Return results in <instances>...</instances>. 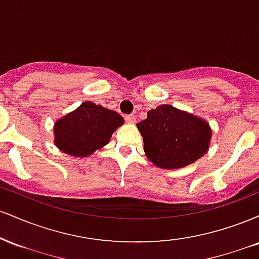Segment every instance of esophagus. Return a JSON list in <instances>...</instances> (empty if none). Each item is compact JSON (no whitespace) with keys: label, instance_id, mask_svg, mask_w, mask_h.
Masks as SVG:
<instances>
[{"label":"esophagus","instance_id":"34e87169","mask_svg":"<svg viewBox=\"0 0 259 259\" xmlns=\"http://www.w3.org/2000/svg\"><path fill=\"white\" fill-rule=\"evenodd\" d=\"M125 120L127 121V123H130V124H135L136 123V117H135V115H133V114L126 115Z\"/></svg>","mask_w":259,"mask_h":259}]
</instances>
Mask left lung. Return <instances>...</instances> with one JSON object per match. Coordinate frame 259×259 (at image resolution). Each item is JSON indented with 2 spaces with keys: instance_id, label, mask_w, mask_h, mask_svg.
Wrapping results in <instances>:
<instances>
[{
  "instance_id": "8db88e82",
  "label": "left lung",
  "mask_w": 259,
  "mask_h": 259,
  "mask_svg": "<svg viewBox=\"0 0 259 259\" xmlns=\"http://www.w3.org/2000/svg\"><path fill=\"white\" fill-rule=\"evenodd\" d=\"M136 126L144 139L148 160L163 169L192 164L206 154L212 139L207 120L171 105H160L148 111L146 119Z\"/></svg>"
}]
</instances>
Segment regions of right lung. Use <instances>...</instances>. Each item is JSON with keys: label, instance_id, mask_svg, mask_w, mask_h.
Listing matches in <instances>:
<instances>
[{"label": "right lung", "instance_id": "obj_1", "mask_svg": "<svg viewBox=\"0 0 259 259\" xmlns=\"http://www.w3.org/2000/svg\"><path fill=\"white\" fill-rule=\"evenodd\" d=\"M123 124L119 113L86 101L56 120L53 142L59 151L69 156L89 157L106 146L113 133Z\"/></svg>", "mask_w": 259, "mask_h": 259}]
</instances>
